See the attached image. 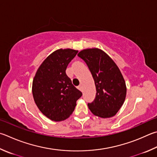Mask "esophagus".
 <instances>
[{"mask_svg": "<svg viewBox=\"0 0 157 157\" xmlns=\"http://www.w3.org/2000/svg\"><path fill=\"white\" fill-rule=\"evenodd\" d=\"M78 88L79 90H81V91H82V90H83V87H82V85H79V86H78Z\"/></svg>", "mask_w": 157, "mask_h": 157, "instance_id": "obj_1", "label": "esophagus"}]
</instances>
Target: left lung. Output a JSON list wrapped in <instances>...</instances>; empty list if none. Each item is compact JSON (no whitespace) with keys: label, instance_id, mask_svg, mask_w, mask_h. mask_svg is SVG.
<instances>
[{"label":"left lung","instance_id":"left-lung-1","mask_svg":"<svg viewBox=\"0 0 157 157\" xmlns=\"http://www.w3.org/2000/svg\"><path fill=\"white\" fill-rule=\"evenodd\" d=\"M78 56L86 62L95 81L96 96L88 104V108L99 117L115 116L126 96V82L120 70L104 51L98 48L84 49Z\"/></svg>","mask_w":157,"mask_h":157}]
</instances>
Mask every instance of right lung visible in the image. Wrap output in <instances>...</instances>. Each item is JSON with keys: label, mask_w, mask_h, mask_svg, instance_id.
I'll list each match as a JSON object with an SVG mask.
<instances>
[{"label": "right lung", "mask_w": 157, "mask_h": 157, "mask_svg": "<svg viewBox=\"0 0 157 157\" xmlns=\"http://www.w3.org/2000/svg\"><path fill=\"white\" fill-rule=\"evenodd\" d=\"M78 51L58 49L44 59L34 77L32 93L39 110L47 118L61 121L69 117L82 95L67 75L66 69Z\"/></svg>", "instance_id": "add662e5"}]
</instances>
